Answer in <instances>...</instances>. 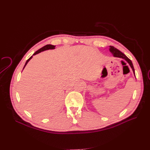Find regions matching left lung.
<instances>
[{
    "label": "left lung",
    "mask_w": 150,
    "mask_h": 150,
    "mask_svg": "<svg viewBox=\"0 0 150 150\" xmlns=\"http://www.w3.org/2000/svg\"><path fill=\"white\" fill-rule=\"evenodd\" d=\"M109 51L111 52V53L112 54L113 57H117V58H123L126 61H127L129 64V65L130 66L131 68L132 69L134 75V76H136V75H135V70H134V66H133V64H132V61L127 56H126V55L124 53H123L119 50H118L117 49H116L115 47H114V46H111V45L109 46Z\"/></svg>",
    "instance_id": "left-lung-1"
}]
</instances>
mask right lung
<instances>
[{"label": "right lung", "mask_w": 150, "mask_h": 150, "mask_svg": "<svg viewBox=\"0 0 150 150\" xmlns=\"http://www.w3.org/2000/svg\"><path fill=\"white\" fill-rule=\"evenodd\" d=\"M55 47H56V46L55 45H51V44H47V45H45V46H44V47H42V48H41L40 49H39L38 50H37L35 53H34V54L32 55V56H31L27 61H26V62H25V66H24V67H23V70L24 69V68L25 67V66H26V65L27 64V63L29 62V61L33 58V55H35V54H38L39 53H41V52H44V51H45V50H52V49H55Z\"/></svg>", "instance_id": "obj_1"}]
</instances>
